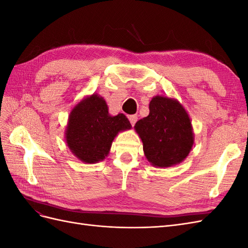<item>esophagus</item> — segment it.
Segmentation results:
<instances>
[{
	"label": "esophagus",
	"instance_id": "34e87169",
	"mask_svg": "<svg viewBox=\"0 0 248 248\" xmlns=\"http://www.w3.org/2000/svg\"><path fill=\"white\" fill-rule=\"evenodd\" d=\"M128 119H129L131 125L133 126L134 124H136V122L138 121V116L137 115H131V116H128Z\"/></svg>",
	"mask_w": 248,
	"mask_h": 248
}]
</instances>
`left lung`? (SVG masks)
<instances>
[{"label":"left lung","mask_w":248,"mask_h":248,"mask_svg":"<svg viewBox=\"0 0 248 248\" xmlns=\"http://www.w3.org/2000/svg\"><path fill=\"white\" fill-rule=\"evenodd\" d=\"M149 115L136 123L147 160L156 168L181 163L190 153L194 133L188 112L175 98L154 96Z\"/></svg>","instance_id":"8db88e82"}]
</instances>
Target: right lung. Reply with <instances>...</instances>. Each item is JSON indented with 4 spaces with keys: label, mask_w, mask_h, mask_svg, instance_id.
<instances>
[{
    "label": "right lung",
    "mask_w": 248,
    "mask_h": 248,
    "mask_svg": "<svg viewBox=\"0 0 248 248\" xmlns=\"http://www.w3.org/2000/svg\"><path fill=\"white\" fill-rule=\"evenodd\" d=\"M131 129L124 114L111 116L107 101L98 94L86 96L68 117L65 140L71 153L85 163H97L108 155L119 132Z\"/></svg>",
    "instance_id": "obj_1"
}]
</instances>
